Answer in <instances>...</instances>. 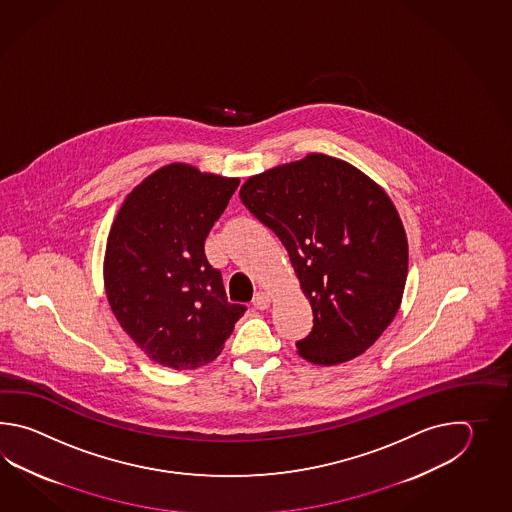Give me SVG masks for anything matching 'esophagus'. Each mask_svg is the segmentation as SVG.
<instances>
[{
    "label": "esophagus",
    "instance_id": "34e87169",
    "mask_svg": "<svg viewBox=\"0 0 512 512\" xmlns=\"http://www.w3.org/2000/svg\"><path fill=\"white\" fill-rule=\"evenodd\" d=\"M271 300V294L265 293V291H260V293L254 294V298H252V305H254L256 309H267V307L271 305Z\"/></svg>",
    "mask_w": 512,
    "mask_h": 512
}]
</instances>
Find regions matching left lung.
Masks as SVG:
<instances>
[{
    "label": "left lung",
    "mask_w": 512,
    "mask_h": 512,
    "mask_svg": "<svg viewBox=\"0 0 512 512\" xmlns=\"http://www.w3.org/2000/svg\"><path fill=\"white\" fill-rule=\"evenodd\" d=\"M243 205L280 238L313 309L298 355L318 366L359 357L392 324L408 240L392 199L353 164L309 153L249 177Z\"/></svg>",
    "instance_id": "1"
}]
</instances>
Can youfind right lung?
Returning a JSON list of instances; mask_svg holds the SVG:
<instances>
[{
	"label": "right lung",
	"mask_w": 512,
	"mask_h": 512,
	"mask_svg": "<svg viewBox=\"0 0 512 512\" xmlns=\"http://www.w3.org/2000/svg\"><path fill=\"white\" fill-rule=\"evenodd\" d=\"M240 185L185 163L148 175L124 199L109 230L104 287L120 327L172 370L218 357L247 311L230 304L205 240Z\"/></svg>",
	"instance_id": "add662e5"
}]
</instances>
